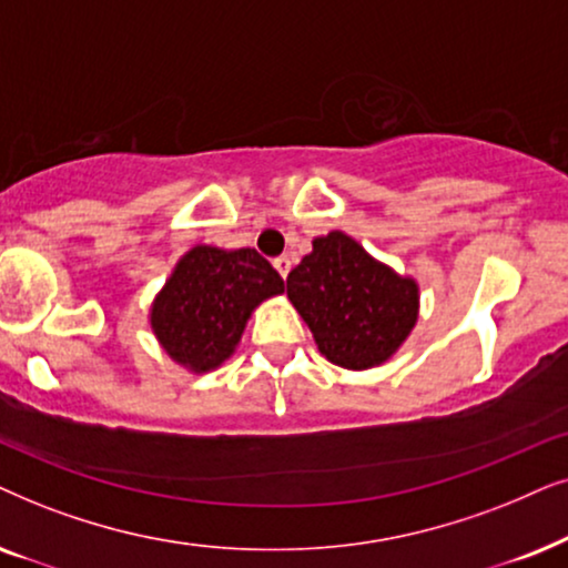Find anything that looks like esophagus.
I'll list each match as a JSON object with an SVG mask.
<instances>
[{"label": "esophagus", "mask_w": 568, "mask_h": 568, "mask_svg": "<svg viewBox=\"0 0 568 568\" xmlns=\"http://www.w3.org/2000/svg\"><path fill=\"white\" fill-rule=\"evenodd\" d=\"M272 264H275V270L280 272V277H288V272H291V267H293V262H291V256L288 254H283V256H277V260L275 262H272Z\"/></svg>", "instance_id": "1"}]
</instances>
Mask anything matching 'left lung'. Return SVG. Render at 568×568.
Returning a JSON list of instances; mask_svg holds the SVG:
<instances>
[{
    "instance_id": "left-lung-1",
    "label": "left lung",
    "mask_w": 568,
    "mask_h": 568,
    "mask_svg": "<svg viewBox=\"0 0 568 568\" xmlns=\"http://www.w3.org/2000/svg\"><path fill=\"white\" fill-rule=\"evenodd\" d=\"M288 298L322 355L353 372L387 361L418 320V285L339 231L314 239V252L291 270Z\"/></svg>"
}]
</instances>
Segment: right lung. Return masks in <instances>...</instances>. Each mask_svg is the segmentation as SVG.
Instances as JSON below:
<instances>
[{"instance_id":"right-lung-1","label":"right lung","mask_w":568,"mask_h":568,"mask_svg":"<svg viewBox=\"0 0 568 568\" xmlns=\"http://www.w3.org/2000/svg\"><path fill=\"white\" fill-rule=\"evenodd\" d=\"M283 293V277L254 248L194 246L155 298L153 332L173 361L210 372L233 353L248 314Z\"/></svg>"}]
</instances>
